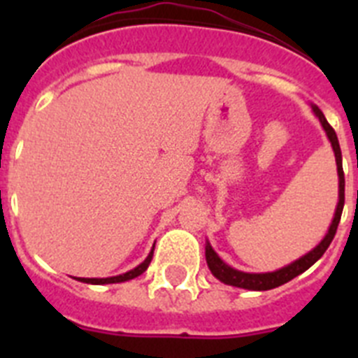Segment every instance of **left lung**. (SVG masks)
Here are the masks:
<instances>
[{
    "instance_id": "obj_1",
    "label": "left lung",
    "mask_w": 358,
    "mask_h": 358,
    "mask_svg": "<svg viewBox=\"0 0 358 358\" xmlns=\"http://www.w3.org/2000/svg\"><path fill=\"white\" fill-rule=\"evenodd\" d=\"M312 110L314 115L317 116L319 122H321L322 129L327 132L328 140H330L331 148H334L335 154V163H337V176H339V202H337V208H335L334 220H331L330 227H328L327 235L321 242L315 245L312 251H308L306 255H303L301 258H297L292 264L285 265V267L278 268V271H273V273H243V271H238V268L231 267L226 262L220 258V256L215 252V249L211 248V243L206 240V262L208 267H210L211 274L217 278L218 281H222L226 285L231 287H238V289H248V290H271L276 289V287L283 285L287 281L294 280L296 276L303 274L306 268H310L315 262L324 255V251L328 249V245L331 243L335 236V231H337V226H339L341 215H343L344 208V172H343V154H341L339 140H337V134L331 129L330 123L327 122L324 115L321 113L317 106H312Z\"/></svg>"
}]
</instances>
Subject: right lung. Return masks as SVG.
Here are the masks:
<instances>
[{
	"instance_id": "1",
	"label": "right lung",
	"mask_w": 358,
	"mask_h": 358,
	"mask_svg": "<svg viewBox=\"0 0 358 358\" xmlns=\"http://www.w3.org/2000/svg\"><path fill=\"white\" fill-rule=\"evenodd\" d=\"M152 255H154V249H152L150 252H148V256L145 258L143 262H141L138 267H134L132 271H129V273H123L120 274V276H110V278H77L78 281H82V283H91V285H109V283H123V281H129V280H134V278H138L140 274H143L145 271L148 268V265H150L152 262Z\"/></svg>"
}]
</instances>
